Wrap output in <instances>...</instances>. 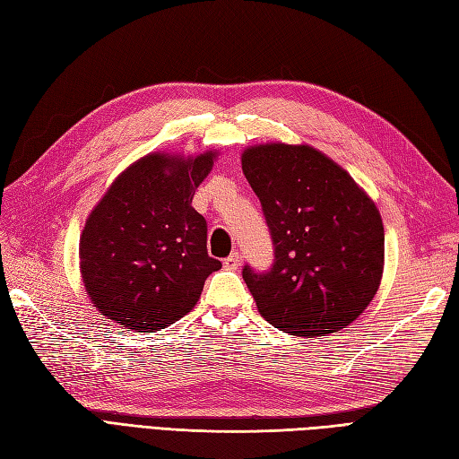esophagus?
Here are the masks:
<instances>
[{
	"instance_id": "34e87169",
	"label": "esophagus",
	"mask_w": 459,
	"mask_h": 459,
	"mask_svg": "<svg viewBox=\"0 0 459 459\" xmlns=\"http://www.w3.org/2000/svg\"><path fill=\"white\" fill-rule=\"evenodd\" d=\"M225 267L227 269H230V272H237V269L240 267V255H238V252H234V254H230L225 262Z\"/></svg>"
}]
</instances>
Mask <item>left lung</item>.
<instances>
[{
    "label": "left lung",
    "instance_id": "left-lung-1",
    "mask_svg": "<svg viewBox=\"0 0 459 459\" xmlns=\"http://www.w3.org/2000/svg\"><path fill=\"white\" fill-rule=\"evenodd\" d=\"M275 244L267 273L242 277L264 318L297 337L343 330L368 307L384 273V225L372 197L307 143L242 151Z\"/></svg>",
    "mask_w": 459,
    "mask_h": 459
}]
</instances>
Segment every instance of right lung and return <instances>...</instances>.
<instances>
[{
    "mask_svg": "<svg viewBox=\"0 0 459 459\" xmlns=\"http://www.w3.org/2000/svg\"><path fill=\"white\" fill-rule=\"evenodd\" d=\"M217 149L199 155L155 151L117 174L79 238V269L95 308L124 330L159 332L190 312L205 279L207 222L194 194Z\"/></svg>",
    "mask_w": 459,
    "mask_h": 459,
    "instance_id": "1",
    "label": "right lung"
}]
</instances>
